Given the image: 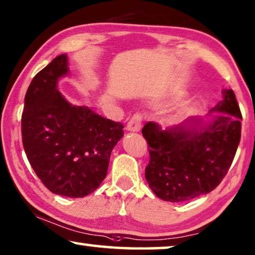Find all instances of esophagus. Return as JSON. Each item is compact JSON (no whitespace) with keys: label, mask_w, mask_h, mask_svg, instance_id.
Here are the masks:
<instances>
[{"label":"esophagus","mask_w":255,"mask_h":255,"mask_svg":"<svg viewBox=\"0 0 255 255\" xmlns=\"http://www.w3.org/2000/svg\"><path fill=\"white\" fill-rule=\"evenodd\" d=\"M141 122H142L141 114H134V115L130 119V121L128 122L127 130L132 131V132H138L140 130V128H141Z\"/></svg>","instance_id":"34e87169"}]
</instances>
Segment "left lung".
Instances as JSON below:
<instances>
[{"mask_svg":"<svg viewBox=\"0 0 255 255\" xmlns=\"http://www.w3.org/2000/svg\"><path fill=\"white\" fill-rule=\"evenodd\" d=\"M224 113L201 125V119L162 130L154 122L146 123L149 163L145 177L162 200L183 202L207 194L222 182L237 152L243 120L232 90L223 91V100L210 110Z\"/></svg>","mask_w":255,"mask_h":255,"instance_id":"left-lung-1","label":"left lung"}]
</instances>
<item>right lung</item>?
<instances>
[{"instance_id":"obj_1","label":"right lung","mask_w":255,"mask_h":255,"mask_svg":"<svg viewBox=\"0 0 255 255\" xmlns=\"http://www.w3.org/2000/svg\"><path fill=\"white\" fill-rule=\"evenodd\" d=\"M68 65L62 54L33 78L24 100L21 138L29 164L48 190L83 198L106 178L124 127L65 100L57 80L68 75Z\"/></svg>"}]
</instances>
